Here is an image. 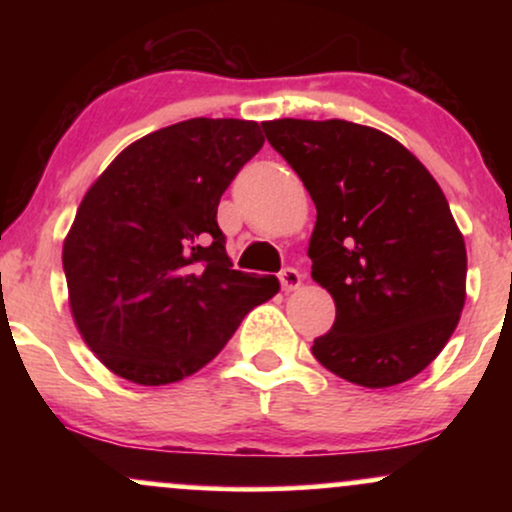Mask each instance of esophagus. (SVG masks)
Wrapping results in <instances>:
<instances>
[{"label": "esophagus", "instance_id": "esophagus-1", "mask_svg": "<svg viewBox=\"0 0 512 512\" xmlns=\"http://www.w3.org/2000/svg\"><path fill=\"white\" fill-rule=\"evenodd\" d=\"M279 281H281V289H284L286 293H289V291H296L298 286L303 284V274L298 272V269L286 267V269H281Z\"/></svg>", "mask_w": 512, "mask_h": 512}]
</instances>
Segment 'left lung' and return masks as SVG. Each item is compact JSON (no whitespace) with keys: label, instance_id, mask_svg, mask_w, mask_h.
Returning <instances> with one entry per match:
<instances>
[{"label":"left lung","instance_id":"left-lung-1","mask_svg":"<svg viewBox=\"0 0 512 512\" xmlns=\"http://www.w3.org/2000/svg\"><path fill=\"white\" fill-rule=\"evenodd\" d=\"M262 129L317 209L310 274L337 317L313 356L363 387L419 375L448 344L467 298V250L440 185L380 129L293 117Z\"/></svg>","mask_w":512,"mask_h":512}]
</instances>
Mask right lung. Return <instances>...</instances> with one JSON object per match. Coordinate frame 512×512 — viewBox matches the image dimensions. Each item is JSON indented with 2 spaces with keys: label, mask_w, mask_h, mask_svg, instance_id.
I'll return each mask as SVG.
<instances>
[{
  "label": "right lung",
  "mask_w": 512,
  "mask_h": 512,
  "mask_svg": "<svg viewBox=\"0 0 512 512\" xmlns=\"http://www.w3.org/2000/svg\"><path fill=\"white\" fill-rule=\"evenodd\" d=\"M262 144L257 122L195 117L129 144L88 187L62 264L76 330L115 375L178 383L279 291L276 276L231 269L216 223Z\"/></svg>",
  "instance_id": "add662e5"
}]
</instances>
